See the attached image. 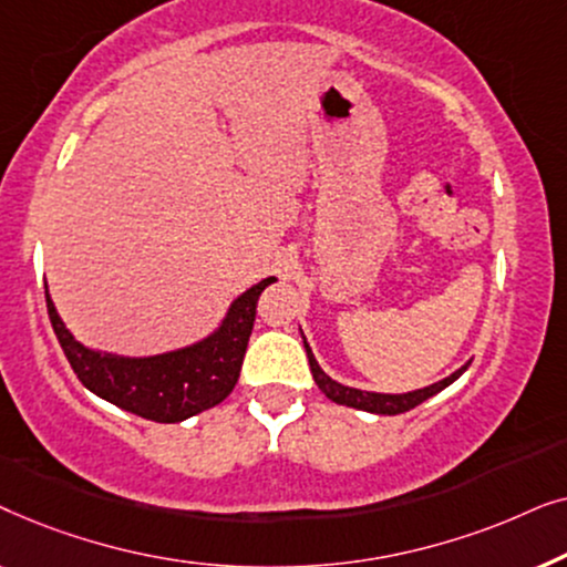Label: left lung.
I'll return each mask as SVG.
<instances>
[{"instance_id": "obj_1", "label": "left lung", "mask_w": 567, "mask_h": 567, "mask_svg": "<svg viewBox=\"0 0 567 567\" xmlns=\"http://www.w3.org/2000/svg\"><path fill=\"white\" fill-rule=\"evenodd\" d=\"M305 348H307V359H309V369H312V377L320 390L328 394L332 402H338V405H346V408H359V410H367V413H377V415H400V413H408V410H413L415 405H421L433 394L444 390L454 382V379H460L464 374L462 367L460 371H454L452 377L441 379V382L431 384V386H423V390H415V392H408V394H377V392H363V390H353V386H343L338 382H332V379L324 374L320 369V363L315 361L312 355V348L307 346L305 340Z\"/></svg>"}]
</instances>
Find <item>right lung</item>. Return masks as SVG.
<instances>
[{
  "instance_id": "1",
  "label": "right lung",
  "mask_w": 567,
  "mask_h": 567,
  "mask_svg": "<svg viewBox=\"0 0 567 567\" xmlns=\"http://www.w3.org/2000/svg\"><path fill=\"white\" fill-rule=\"evenodd\" d=\"M274 281L276 278H262L247 289L212 338L152 359H118L90 351L64 328L49 293L45 307L64 355L90 392L146 421L181 423L219 405L235 390L252 332L255 307L262 289Z\"/></svg>"
}]
</instances>
